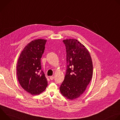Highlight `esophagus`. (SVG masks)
I'll return each instance as SVG.
<instances>
[{"label": "esophagus", "instance_id": "1", "mask_svg": "<svg viewBox=\"0 0 120 120\" xmlns=\"http://www.w3.org/2000/svg\"><path fill=\"white\" fill-rule=\"evenodd\" d=\"M50 79L51 80H53L54 79V76H50Z\"/></svg>", "mask_w": 120, "mask_h": 120}]
</instances>
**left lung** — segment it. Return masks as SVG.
Listing matches in <instances>:
<instances>
[{
    "label": "left lung",
    "instance_id": "8db88e82",
    "mask_svg": "<svg viewBox=\"0 0 120 120\" xmlns=\"http://www.w3.org/2000/svg\"><path fill=\"white\" fill-rule=\"evenodd\" d=\"M66 52V70L60 86L62 95L69 100L79 97L86 89L93 76L92 58L88 50L75 39L63 41Z\"/></svg>",
    "mask_w": 120,
    "mask_h": 120
}]
</instances>
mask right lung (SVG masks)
Returning a JSON list of instances; mask_svg holds the SVG:
<instances>
[{
    "mask_svg": "<svg viewBox=\"0 0 120 120\" xmlns=\"http://www.w3.org/2000/svg\"><path fill=\"white\" fill-rule=\"evenodd\" d=\"M46 40L32 41L24 48L17 64L18 80L22 87L32 95L39 94L45 90L47 81L42 70L41 58Z\"/></svg>",
    "mask_w": 120,
    "mask_h": 120,
    "instance_id": "right-lung-1",
    "label": "right lung"
}]
</instances>
